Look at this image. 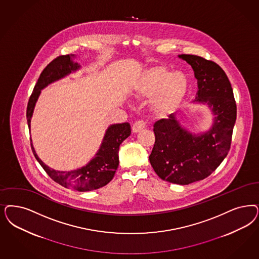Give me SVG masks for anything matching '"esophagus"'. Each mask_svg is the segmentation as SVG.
Returning <instances> with one entry per match:
<instances>
[{
  "label": "esophagus",
  "instance_id": "34e87169",
  "mask_svg": "<svg viewBox=\"0 0 259 259\" xmlns=\"http://www.w3.org/2000/svg\"><path fill=\"white\" fill-rule=\"evenodd\" d=\"M145 121H143V120H139V121H137V122H135L134 124H133V127H132V131L134 132V133H138V132H140V131H142L143 129L145 128Z\"/></svg>",
  "mask_w": 259,
  "mask_h": 259
}]
</instances>
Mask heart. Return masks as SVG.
<instances>
[{
  "label": "heart",
  "mask_w": 259,
  "mask_h": 259,
  "mask_svg": "<svg viewBox=\"0 0 259 259\" xmlns=\"http://www.w3.org/2000/svg\"><path fill=\"white\" fill-rule=\"evenodd\" d=\"M188 88V76L184 72L172 71L165 66L147 69L133 85L137 98H152V110L159 116L176 111L187 97Z\"/></svg>",
  "instance_id": "b5f03b06"
}]
</instances>
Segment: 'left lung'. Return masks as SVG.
Instances as JSON below:
<instances>
[{
	"mask_svg": "<svg viewBox=\"0 0 259 259\" xmlns=\"http://www.w3.org/2000/svg\"><path fill=\"white\" fill-rule=\"evenodd\" d=\"M179 57L194 71L198 91L193 102L208 105L213 124L205 133L195 135L182 127L174 114L156 121L149 161L161 180L188 185L209 176L227 157L236 120V103L231 82L218 64L192 54Z\"/></svg>",
	"mask_w": 259,
	"mask_h": 259,
	"instance_id": "obj_1",
	"label": "left lung"
}]
</instances>
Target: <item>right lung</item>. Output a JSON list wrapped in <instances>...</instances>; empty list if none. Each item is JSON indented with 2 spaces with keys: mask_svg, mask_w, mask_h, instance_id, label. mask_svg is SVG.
Here are the masks:
<instances>
[{
  "mask_svg": "<svg viewBox=\"0 0 259 259\" xmlns=\"http://www.w3.org/2000/svg\"><path fill=\"white\" fill-rule=\"evenodd\" d=\"M72 57H75V55L67 54L58 56L41 72L27 103V119L29 130L31 116L41 90L54 81L59 80L70 74L71 71H75L80 68L78 63L72 61ZM130 134L131 126L128 122L110 125L95 158L92 159L85 166L68 172L50 168L39 159L33 148L31 140L30 145L36 160L54 182L64 188H73L82 192L102 188L114 178L116 170L118 167L119 145Z\"/></svg>",
  "mask_w": 259,
  "mask_h": 259,
  "instance_id": "1",
  "label": "right lung"
}]
</instances>
